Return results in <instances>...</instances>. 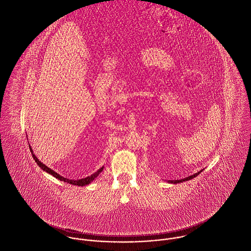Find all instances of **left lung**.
<instances>
[{"label":"left lung","instance_id":"1","mask_svg":"<svg viewBox=\"0 0 251 251\" xmlns=\"http://www.w3.org/2000/svg\"><path fill=\"white\" fill-rule=\"evenodd\" d=\"M201 172H202V170L199 171L198 173H196V174H194V175H191V176H189V177H186V178H184V179H181V180H174V181L169 180V181H167V182L170 183V184H178V183H182V182H185V181H189V180H192V179L196 178L199 174H201Z\"/></svg>","mask_w":251,"mask_h":251}]
</instances>
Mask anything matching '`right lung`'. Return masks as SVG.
Listing matches in <instances>:
<instances>
[{
    "instance_id": "1",
    "label": "right lung",
    "mask_w": 251,
    "mask_h": 251,
    "mask_svg": "<svg viewBox=\"0 0 251 251\" xmlns=\"http://www.w3.org/2000/svg\"><path fill=\"white\" fill-rule=\"evenodd\" d=\"M29 149H30V151H31V153H32V156H33V158H34V160H35V162L38 164V166L39 167H41L44 171H46L47 173H49V174H50V175H52L53 177H55L56 179H58L59 181H63L64 183H67V184H70V185H74V186H78V187H83V186H86V185H89L91 182H93L99 175H100V173L103 170V166L101 167V168H100L97 172H95L94 174H92L91 176H88V177H86V178H83V179H79V180H69V179H66V178H64V177H62V176H60L59 174H57L56 172H54L52 169H50V168H49L48 166H46L45 164H43L36 156H35V154L33 153V150L31 149V147H30V145H29Z\"/></svg>"
}]
</instances>
